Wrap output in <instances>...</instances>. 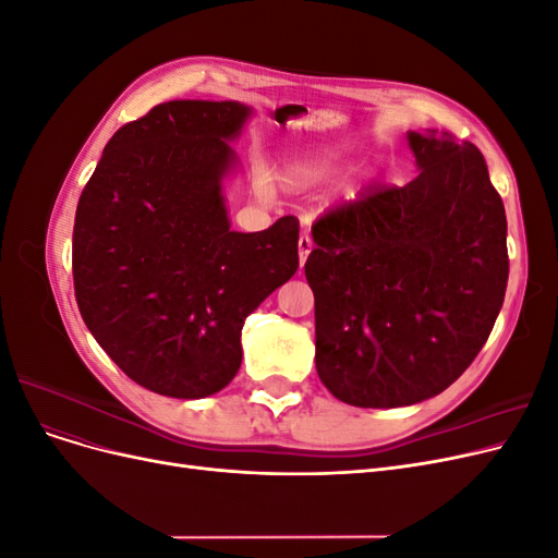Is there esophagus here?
Segmentation results:
<instances>
[{"mask_svg": "<svg viewBox=\"0 0 558 558\" xmlns=\"http://www.w3.org/2000/svg\"><path fill=\"white\" fill-rule=\"evenodd\" d=\"M312 238H310V234H302V238L298 240V256H300V267L302 265H305L307 263V256H310V253H312Z\"/></svg>", "mask_w": 558, "mask_h": 558, "instance_id": "1", "label": "esophagus"}]
</instances>
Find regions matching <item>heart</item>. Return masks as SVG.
Masks as SVG:
<instances>
[{"mask_svg":"<svg viewBox=\"0 0 558 558\" xmlns=\"http://www.w3.org/2000/svg\"><path fill=\"white\" fill-rule=\"evenodd\" d=\"M347 162L349 150L342 146L307 148L281 167L277 181L289 193H307L340 174Z\"/></svg>","mask_w":558,"mask_h":558,"instance_id":"1","label":"heart"}]
</instances>
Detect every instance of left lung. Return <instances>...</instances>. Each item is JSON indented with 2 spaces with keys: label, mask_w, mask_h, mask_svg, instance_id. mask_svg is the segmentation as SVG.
<instances>
[{
  "label": "left lung",
  "mask_w": 558,
  "mask_h": 558,
  "mask_svg": "<svg viewBox=\"0 0 558 558\" xmlns=\"http://www.w3.org/2000/svg\"><path fill=\"white\" fill-rule=\"evenodd\" d=\"M418 177L312 226L316 373L353 408L442 393L492 335L508 289V218L480 148L408 132Z\"/></svg>",
  "instance_id": "1"
}]
</instances>
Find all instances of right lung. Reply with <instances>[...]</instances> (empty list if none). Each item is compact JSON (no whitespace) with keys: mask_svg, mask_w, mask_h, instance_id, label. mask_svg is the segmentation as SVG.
<instances>
[{"mask_svg":"<svg viewBox=\"0 0 558 558\" xmlns=\"http://www.w3.org/2000/svg\"><path fill=\"white\" fill-rule=\"evenodd\" d=\"M253 107L172 99L118 130L81 193L78 312L148 391L197 400L242 365V326L298 269V218L234 232L223 181Z\"/></svg>","mask_w":558,"mask_h":558,"instance_id":"1","label":"right lung"}]
</instances>
